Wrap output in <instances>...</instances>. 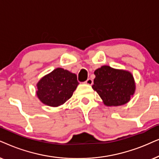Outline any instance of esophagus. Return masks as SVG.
Instances as JSON below:
<instances>
[{
	"instance_id": "esophagus-1",
	"label": "esophagus",
	"mask_w": 159,
	"mask_h": 159,
	"mask_svg": "<svg viewBox=\"0 0 159 159\" xmlns=\"http://www.w3.org/2000/svg\"><path fill=\"white\" fill-rule=\"evenodd\" d=\"M85 83L86 84H88V85H92V84H93V80L91 79V78H88V79L85 81Z\"/></svg>"
}]
</instances>
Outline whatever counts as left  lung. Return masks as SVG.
<instances>
[{
	"label": "left lung",
	"instance_id": "1",
	"mask_svg": "<svg viewBox=\"0 0 159 159\" xmlns=\"http://www.w3.org/2000/svg\"><path fill=\"white\" fill-rule=\"evenodd\" d=\"M94 75L92 88L98 93L105 105L118 106L130 100L134 92L135 84L129 72L105 65L96 70Z\"/></svg>",
	"mask_w": 159,
	"mask_h": 159
}]
</instances>
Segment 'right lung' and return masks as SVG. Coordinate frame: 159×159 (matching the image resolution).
<instances>
[{"instance_id": "add662e5", "label": "right lung", "mask_w": 159, "mask_h": 159, "mask_svg": "<svg viewBox=\"0 0 159 159\" xmlns=\"http://www.w3.org/2000/svg\"><path fill=\"white\" fill-rule=\"evenodd\" d=\"M78 85L75 74L57 68L40 80L37 95L43 104L57 107L70 98Z\"/></svg>"}]
</instances>
